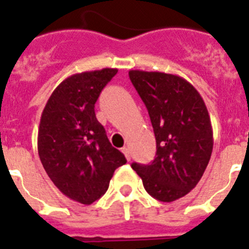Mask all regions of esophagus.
<instances>
[{"mask_svg": "<svg viewBox=\"0 0 249 249\" xmlns=\"http://www.w3.org/2000/svg\"><path fill=\"white\" fill-rule=\"evenodd\" d=\"M122 152H123V155L126 156V160H131V155H129V149L127 148V147H123Z\"/></svg>", "mask_w": 249, "mask_h": 249, "instance_id": "1", "label": "esophagus"}]
</instances>
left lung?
I'll list each match as a JSON object with an SVG mask.
<instances>
[{
  "label": "left lung",
  "mask_w": 249,
  "mask_h": 249,
  "mask_svg": "<svg viewBox=\"0 0 249 249\" xmlns=\"http://www.w3.org/2000/svg\"><path fill=\"white\" fill-rule=\"evenodd\" d=\"M128 74L146 105L157 144L151 164L132 163V168L153 198L173 202L197 186L210 162V114L198 91L182 77L140 70Z\"/></svg>",
  "instance_id": "obj_1"
}]
</instances>
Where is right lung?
Returning <instances> with one entry per match:
<instances>
[{"instance_id": "1", "label": "right lung", "mask_w": 249, "mask_h": 249, "mask_svg": "<svg viewBox=\"0 0 249 249\" xmlns=\"http://www.w3.org/2000/svg\"><path fill=\"white\" fill-rule=\"evenodd\" d=\"M117 68L67 77L48 98L39 121V160L68 198L91 204L105 195L116 168L127 162L109 143L96 118L94 103Z\"/></svg>"}]
</instances>
